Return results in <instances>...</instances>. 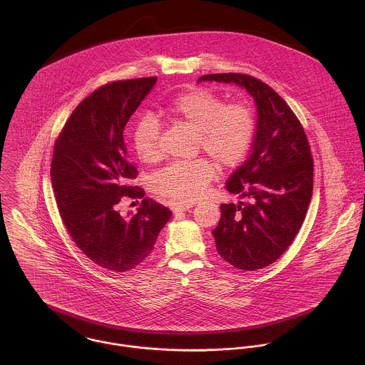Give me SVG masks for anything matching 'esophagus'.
Returning a JSON list of instances; mask_svg holds the SVG:
<instances>
[{
	"instance_id": "esophagus-1",
	"label": "esophagus",
	"mask_w": 365,
	"mask_h": 365,
	"mask_svg": "<svg viewBox=\"0 0 365 365\" xmlns=\"http://www.w3.org/2000/svg\"><path fill=\"white\" fill-rule=\"evenodd\" d=\"M195 204L194 202H178L175 207H174V212L175 213H180V212H185V210H188V209L192 208Z\"/></svg>"
}]
</instances>
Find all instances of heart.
Segmentation results:
<instances>
[{"mask_svg":"<svg viewBox=\"0 0 365 365\" xmlns=\"http://www.w3.org/2000/svg\"><path fill=\"white\" fill-rule=\"evenodd\" d=\"M158 113L195 130L198 150L205 152L222 170L239 165L253 142L256 122L250 106L245 103L225 104L219 96L204 88L178 94L163 105ZM132 143L143 163L160 160V125L156 118L146 115L136 122ZM215 174L212 161L197 158L167 165L156 174L153 182L163 195L192 201L202 194Z\"/></svg>","mask_w":365,"mask_h":365,"instance_id":"1","label":"heart"}]
</instances>
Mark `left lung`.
<instances>
[{
	"instance_id": "1",
	"label": "left lung",
	"mask_w": 365,
	"mask_h": 365,
	"mask_svg": "<svg viewBox=\"0 0 365 365\" xmlns=\"http://www.w3.org/2000/svg\"><path fill=\"white\" fill-rule=\"evenodd\" d=\"M202 81L236 84L257 106L252 153L226 184L246 202L220 205L212 235L223 260L261 269L281 257L304 223L313 191L311 148L292 109L265 83L237 73L207 74Z\"/></svg>"
}]
</instances>
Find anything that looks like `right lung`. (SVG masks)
Listing matches in <instances>:
<instances>
[{
	"mask_svg": "<svg viewBox=\"0 0 365 365\" xmlns=\"http://www.w3.org/2000/svg\"><path fill=\"white\" fill-rule=\"evenodd\" d=\"M157 77L113 81L73 110L54 143L51 177L63 223L78 249L113 272L146 260L171 210L143 200L136 215L122 216V197L143 195L130 187L136 168L126 160L123 129Z\"/></svg>",
	"mask_w": 365,
	"mask_h": 365,
	"instance_id": "right-lung-1",
	"label": "right lung"
}]
</instances>
